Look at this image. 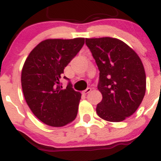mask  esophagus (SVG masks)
<instances>
[{"mask_svg":"<svg viewBox=\"0 0 161 161\" xmlns=\"http://www.w3.org/2000/svg\"><path fill=\"white\" fill-rule=\"evenodd\" d=\"M91 90H92V89H91V88H87V89H85V90L83 91V93L84 94H88L89 93H90Z\"/></svg>","mask_w":161,"mask_h":161,"instance_id":"34e87169","label":"esophagus"}]
</instances>
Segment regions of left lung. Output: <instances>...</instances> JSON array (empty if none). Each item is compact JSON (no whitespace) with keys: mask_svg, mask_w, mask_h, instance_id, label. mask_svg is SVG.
<instances>
[{"mask_svg":"<svg viewBox=\"0 0 161 161\" xmlns=\"http://www.w3.org/2000/svg\"><path fill=\"white\" fill-rule=\"evenodd\" d=\"M85 44L100 71L97 89L102 100L97 106V114L109 122L123 121L136 111L145 95L146 75L141 59L117 38H86Z\"/></svg>","mask_w":161,"mask_h":161,"instance_id":"8db88e82","label":"left lung"}]
</instances>
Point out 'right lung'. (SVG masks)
<instances>
[{
    "mask_svg": "<svg viewBox=\"0 0 161 161\" xmlns=\"http://www.w3.org/2000/svg\"><path fill=\"white\" fill-rule=\"evenodd\" d=\"M85 44V38L47 39L38 44L25 59L22 87L33 114L45 124L63 126L76 119L81 93L68 80L65 89L59 85L65 67Z\"/></svg>",
    "mask_w": 161,
    "mask_h": 161,
    "instance_id": "add662e5",
    "label": "right lung"
}]
</instances>
